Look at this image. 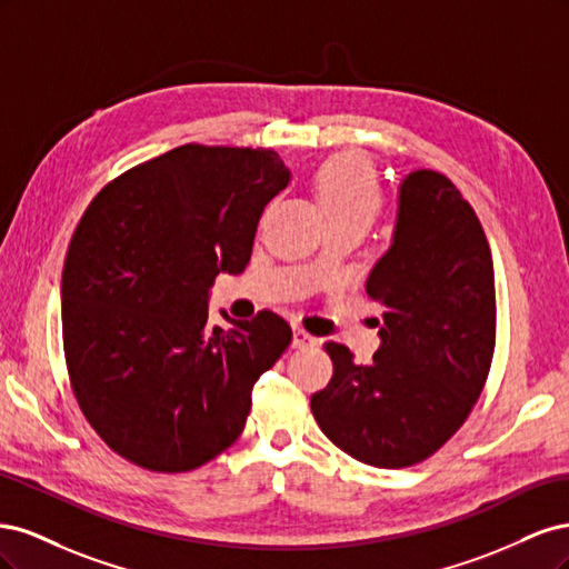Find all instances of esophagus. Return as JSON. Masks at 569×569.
Listing matches in <instances>:
<instances>
[{
    "instance_id": "obj_1",
    "label": "esophagus",
    "mask_w": 569,
    "mask_h": 569,
    "mask_svg": "<svg viewBox=\"0 0 569 569\" xmlns=\"http://www.w3.org/2000/svg\"><path fill=\"white\" fill-rule=\"evenodd\" d=\"M316 337L308 335L303 327H295V339H291V347L295 349H308V347H316Z\"/></svg>"
}]
</instances>
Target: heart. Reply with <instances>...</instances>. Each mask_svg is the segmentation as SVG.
Returning a JSON list of instances; mask_svg holds the SVG:
<instances>
[{
    "label": "heart",
    "mask_w": 569,
    "mask_h": 569,
    "mask_svg": "<svg viewBox=\"0 0 569 569\" xmlns=\"http://www.w3.org/2000/svg\"><path fill=\"white\" fill-rule=\"evenodd\" d=\"M316 189L330 222H360L370 228L385 206L380 180L358 153H341L327 161L318 170Z\"/></svg>",
    "instance_id": "b5f03b06"
}]
</instances>
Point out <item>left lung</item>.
<instances>
[{"instance_id": "left-lung-1", "label": "left lung", "mask_w": 569, "mask_h": 569, "mask_svg": "<svg viewBox=\"0 0 569 569\" xmlns=\"http://www.w3.org/2000/svg\"><path fill=\"white\" fill-rule=\"evenodd\" d=\"M366 291L382 306L380 349L356 366L343 343L327 341L335 375L311 410L343 453L408 468L468 420L496 347L491 249L449 178L420 168L401 180L391 247Z\"/></svg>"}]
</instances>
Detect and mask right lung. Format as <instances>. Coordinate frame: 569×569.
I'll return each mask as SVG.
<instances>
[{
    "mask_svg": "<svg viewBox=\"0 0 569 569\" xmlns=\"http://www.w3.org/2000/svg\"><path fill=\"white\" fill-rule=\"evenodd\" d=\"M289 178L272 149L182 144L118 176L80 218L61 274L63 353L82 416L118 456L187 472L242 435L291 327L261 311L211 330L209 289L247 268Z\"/></svg>",
    "mask_w": 569,
    "mask_h": 569,
    "instance_id": "1",
    "label": "right lung"
}]
</instances>
